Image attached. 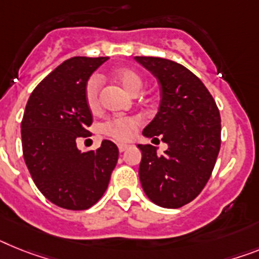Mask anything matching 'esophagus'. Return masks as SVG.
<instances>
[{"instance_id": "1", "label": "esophagus", "mask_w": 259, "mask_h": 259, "mask_svg": "<svg viewBox=\"0 0 259 259\" xmlns=\"http://www.w3.org/2000/svg\"><path fill=\"white\" fill-rule=\"evenodd\" d=\"M130 147V145H126V143H118V150L121 153H123L125 150H127Z\"/></svg>"}]
</instances>
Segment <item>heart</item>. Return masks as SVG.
Returning <instances> with one entry per match:
<instances>
[{"label":"heart","mask_w":259,"mask_h":259,"mask_svg":"<svg viewBox=\"0 0 259 259\" xmlns=\"http://www.w3.org/2000/svg\"><path fill=\"white\" fill-rule=\"evenodd\" d=\"M113 79L130 95H137L142 89L143 80L140 73L132 68H117L113 71ZM100 87L101 80L99 76H92L85 84V103L92 112L100 108ZM140 125V119L137 117H114L104 123L103 129L106 134L118 138V140H127L132 137L134 129Z\"/></svg>","instance_id":"obj_1"}]
</instances>
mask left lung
<instances>
[{
	"instance_id": "obj_1",
	"label": "left lung",
	"mask_w": 259,
	"mask_h": 259,
	"mask_svg": "<svg viewBox=\"0 0 259 259\" xmlns=\"http://www.w3.org/2000/svg\"><path fill=\"white\" fill-rule=\"evenodd\" d=\"M134 59L155 76L160 89L158 113L142 134L160 137L168 146L159 155L156 147L138 145L141 184L154 204L180 208L203 191L213 171L221 145L220 112L201 80L182 64L153 56Z\"/></svg>"
}]
</instances>
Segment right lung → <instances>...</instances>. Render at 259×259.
<instances>
[{"instance_id":"right-lung-1","label":"right lung","mask_w":259,"mask_h":259,"mask_svg":"<svg viewBox=\"0 0 259 259\" xmlns=\"http://www.w3.org/2000/svg\"><path fill=\"white\" fill-rule=\"evenodd\" d=\"M109 58L75 56L39 82L21 123L23 158L38 190L55 205L84 210L108 188L118 149L104 140L96 151L81 153L79 137H89L92 112L85 103V84Z\"/></svg>"}]
</instances>
